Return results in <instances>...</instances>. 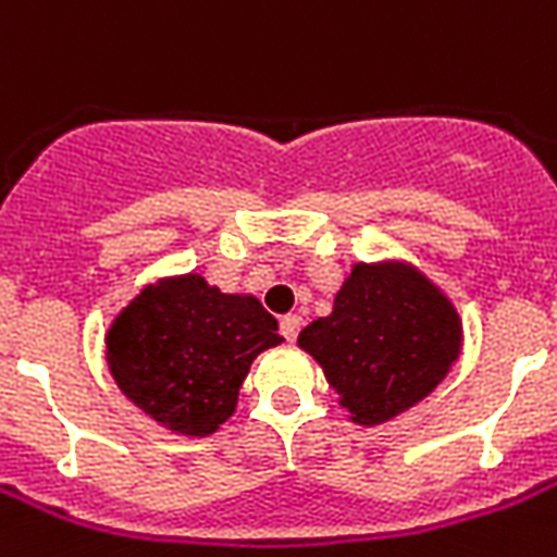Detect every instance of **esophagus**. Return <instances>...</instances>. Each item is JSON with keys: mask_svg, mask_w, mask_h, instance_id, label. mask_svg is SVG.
<instances>
[{"mask_svg": "<svg viewBox=\"0 0 557 557\" xmlns=\"http://www.w3.org/2000/svg\"><path fill=\"white\" fill-rule=\"evenodd\" d=\"M300 326H304V318H300V314H286V318L280 321V332H283V338L286 341H295Z\"/></svg>", "mask_w": 557, "mask_h": 557, "instance_id": "esophagus-1", "label": "esophagus"}]
</instances>
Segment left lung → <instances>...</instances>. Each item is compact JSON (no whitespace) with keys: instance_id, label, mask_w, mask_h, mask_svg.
I'll return each mask as SVG.
<instances>
[{"instance_id":"obj_1","label":"left lung","mask_w":557,"mask_h":557,"mask_svg":"<svg viewBox=\"0 0 557 557\" xmlns=\"http://www.w3.org/2000/svg\"><path fill=\"white\" fill-rule=\"evenodd\" d=\"M356 424L389 422L431 396L462 352L457 306L410 262H356L332 312L297 335Z\"/></svg>"}]
</instances>
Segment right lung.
<instances>
[{"mask_svg": "<svg viewBox=\"0 0 557 557\" xmlns=\"http://www.w3.org/2000/svg\"><path fill=\"white\" fill-rule=\"evenodd\" d=\"M277 344V321L257 297L176 274L144 286L115 314L107 364L117 389L152 422L210 436L234 416L253 358Z\"/></svg>", "mask_w": 557, "mask_h": 557, "instance_id": "right-lung-1", "label": "right lung"}]
</instances>
